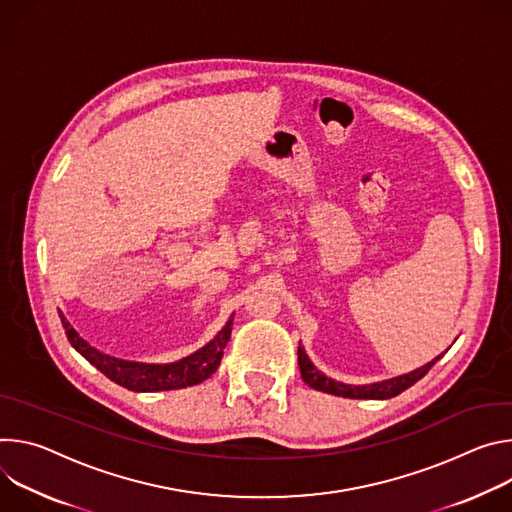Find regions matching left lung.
Segmentation results:
<instances>
[{
    "instance_id": "left-lung-1",
    "label": "left lung",
    "mask_w": 512,
    "mask_h": 512,
    "mask_svg": "<svg viewBox=\"0 0 512 512\" xmlns=\"http://www.w3.org/2000/svg\"><path fill=\"white\" fill-rule=\"evenodd\" d=\"M447 352V350H445ZM443 352V354H445ZM299 368H301V376L303 380L315 388V390H321V392H327V394H335V396H344V399H370V401H384V399H392V396L401 394L403 390H407L409 386H413L417 380H421L437 360L443 358V354H439L437 358H433L431 362H427L425 366L409 372V374H403V376H396V378H388V380H382V382H374V384H344V382H337L333 378H327L325 374H321L313 362L309 360V356L305 354V348L299 346Z\"/></svg>"
}]
</instances>
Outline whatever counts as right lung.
<instances>
[{
    "label": "right lung",
    "instance_id": "right-lung-1",
    "mask_svg": "<svg viewBox=\"0 0 512 512\" xmlns=\"http://www.w3.org/2000/svg\"><path fill=\"white\" fill-rule=\"evenodd\" d=\"M65 333L69 337L71 346L89 362L93 364L101 374H105L111 382H116L128 390L134 392H158V390H179L187 386H195L203 380H207L219 366L223 358V350L230 342L234 315L227 319V323L221 327V331L205 344L195 354L173 362V364H144V362H130L107 356L93 346H89L85 339L73 329V325L67 321V317L59 311Z\"/></svg>",
    "mask_w": 512,
    "mask_h": 512
}]
</instances>
